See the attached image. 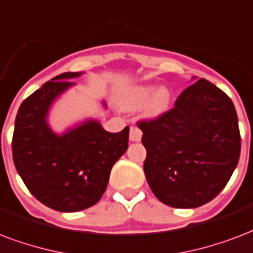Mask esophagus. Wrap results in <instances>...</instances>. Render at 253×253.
<instances>
[{
  "label": "esophagus",
  "instance_id": "esophagus-1",
  "mask_svg": "<svg viewBox=\"0 0 253 253\" xmlns=\"http://www.w3.org/2000/svg\"><path fill=\"white\" fill-rule=\"evenodd\" d=\"M142 132L137 126H130V130H129V138L132 140V141H140L141 140Z\"/></svg>",
  "mask_w": 253,
  "mask_h": 253
}]
</instances>
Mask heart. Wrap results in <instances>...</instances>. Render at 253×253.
Wrapping results in <instances>:
<instances>
[{
  "mask_svg": "<svg viewBox=\"0 0 253 253\" xmlns=\"http://www.w3.org/2000/svg\"><path fill=\"white\" fill-rule=\"evenodd\" d=\"M153 85H141L130 89L123 100V106L126 109H137L144 105L145 115L157 117L168 111L170 104V92L167 88L156 90Z\"/></svg>",
  "mask_w": 253,
  "mask_h": 253,
  "instance_id": "obj_1",
  "label": "heart"
}]
</instances>
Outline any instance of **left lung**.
I'll use <instances>...</instances> for the list:
<instances>
[{
	"label": "left lung",
	"instance_id": "obj_1",
	"mask_svg": "<svg viewBox=\"0 0 253 253\" xmlns=\"http://www.w3.org/2000/svg\"><path fill=\"white\" fill-rule=\"evenodd\" d=\"M144 173L155 196L173 208H196L219 195L240 157L242 137L231 98L206 79L159 117L140 120Z\"/></svg>",
	"mask_w": 253,
	"mask_h": 253
}]
</instances>
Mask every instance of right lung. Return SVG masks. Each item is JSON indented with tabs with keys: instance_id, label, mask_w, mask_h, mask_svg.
Returning a JSON list of instances; mask_svg holds the SVG:
<instances>
[{
	"instance_id": "add662e5",
	"label": "right lung",
	"mask_w": 253,
	"mask_h": 253,
	"mask_svg": "<svg viewBox=\"0 0 253 253\" xmlns=\"http://www.w3.org/2000/svg\"><path fill=\"white\" fill-rule=\"evenodd\" d=\"M79 72L56 76L21 104L11 140L18 174L39 201L60 212H79L100 201L112 167L128 149L129 126L109 133L88 121L57 136L46 124L54 98L73 83Z\"/></svg>"
}]
</instances>
